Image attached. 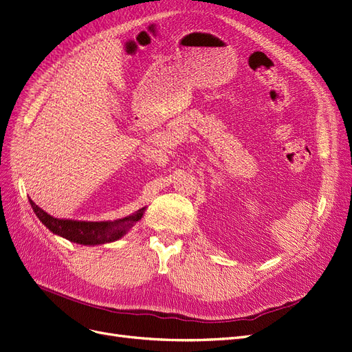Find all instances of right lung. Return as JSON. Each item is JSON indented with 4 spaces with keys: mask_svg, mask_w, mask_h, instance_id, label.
I'll list each match as a JSON object with an SVG mask.
<instances>
[{
    "mask_svg": "<svg viewBox=\"0 0 352 352\" xmlns=\"http://www.w3.org/2000/svg\"><path fill=\"white\" fill-rule=\"evenodd\" d=\"M30 204L36 216L46 228L71 242L82 245H101L117 241L124 235L129 226L138 222L145 210L140 209L136 214L120 219L117 222H76V220H63L47 214L33 200H30Z\"/></svg>",
    "mask_w": 352,
    "mask_h": 352,
    "instance_id": "1",
    "label": "right lung"
}]
</instances>
